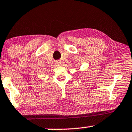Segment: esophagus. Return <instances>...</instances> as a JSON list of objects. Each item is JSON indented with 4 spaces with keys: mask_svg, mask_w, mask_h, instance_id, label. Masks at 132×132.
Masks as SVG:
<instances>
[{
    "mask_svg": "<svg viewBox=\"0 0 132 132\" xmlns=\"http://www.w3.org/2000/svg\"><path fill=\"white\" fill-rule=\"evenodd\" d=\"M58 64H59V63H58Z\"/></svg>",
    "mask_w": 132,
    "mask_h": 132,
    "instance_id": "obj_1",
    "label": "esophagus"
}]
</instances>
